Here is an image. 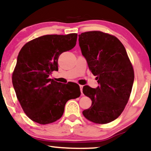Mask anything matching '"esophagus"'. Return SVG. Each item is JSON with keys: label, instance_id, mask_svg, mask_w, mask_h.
I'll list each match as a JSON object with an SVG mask.
<instances>
[{"label": "esophagus", "instance_id": "34e87169", "mask_svg": "<svg viewBox=\"0 0 151 151\" xmlns=\"http://www.w3.org/2000/svg\"><path fill=\"white\" fill-rule=\"evenodd\" d=\"M80 91H81V95L83 96V85H80Z\"/></svg>", "mask_w": 151, "mask_h": 151}]
</instances>
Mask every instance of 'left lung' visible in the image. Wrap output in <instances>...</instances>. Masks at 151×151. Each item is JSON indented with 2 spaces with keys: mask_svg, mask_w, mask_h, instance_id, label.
<instances>
[{
  "mask_svg": "<svg viewBox=\"0 0 151 151\" xmlns=\"http://www.w3.org/2000/svg\"><path fill=\"white\" fill-rule=\"evenodd\" d=\"M79 45L100 85L96 89L83 87V93L92 103L83 114L91 122L106 124L118 118L128 103L134 69L124 46L114 35L101 31L83 32Z\"/></svg>",
  "mask_w": 151,
  "mask_h": 151,
  "instance_id": "obj_1",
  "label": "left lung"
}]
</instances>
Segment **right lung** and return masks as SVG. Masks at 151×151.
<instances>
[{
	"label": "right lung",
	"mask_w": 151,
	"mask_h": 151,
	"mask_svg": "<svg viewBox=\"0 0 151 151\" xmlns=\"http://www.w3.org/2000/svg\"><path fill=\"white\" fill-rule=\"evenodd\" d=\"M78 35H47L27 42L19 52L12 73L17 99L25 114L40 124L61 118L66 102L81 94L78 84L58 83L49 78L58 71V58L74 48Z\"/></svg>",
	"instance_id": "right-lung-1"
}]
</instances>
